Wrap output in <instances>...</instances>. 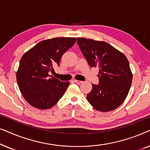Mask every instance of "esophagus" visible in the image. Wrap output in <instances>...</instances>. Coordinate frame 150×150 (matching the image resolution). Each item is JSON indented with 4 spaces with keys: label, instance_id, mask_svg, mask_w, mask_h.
Returning a JSON list of instances; mask_svg holds the SVG:
<instances>
[{
    "label": "esophagus",
    "instance_id": "obj_1",
    "mask_svg": "<svg viewBox=\"0 0 150 150\" xmlns=\"http://www.w3.org/2000/svg\"><path fill=\"white\" fill-rule=\"evenodd\" d=\"M73 81L74 82V83H77V84H81V83H83V81H77V80H74Z\"/></svg>",
    "mask_w": 150,
    "mask_h": 150
}]
</instances>
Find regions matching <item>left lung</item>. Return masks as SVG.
Segmentation results:
<instances>
[{
	"mask_svg": "<svg viewBox=\"0 0 150 150\" xmlns=\"http://www.w3.org/2000/svg\"><path fill=\"white\" fill-rule=\"evenodd\" d=\"M77 43L91 67H99V84H92L87 100L97 110L110 111L128 96L132 74L126 57L105 42L77 38Z\"/></svg>",
	"mask_w": 150,
	"mask_h": 150,
	"instance_id": "8db88e82",
	"label": "left lung"
}]
</instances>
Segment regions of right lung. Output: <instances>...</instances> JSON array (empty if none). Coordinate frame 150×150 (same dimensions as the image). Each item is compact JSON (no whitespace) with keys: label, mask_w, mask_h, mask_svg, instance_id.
I'll use <instances>...</instances> for the list:
<instances>
[{"label":"right lung","mask_w":150,"mask_h":150,"mask_svg":"<svg viewBox=\"0 0 150 150\" xmlns=\"http://www.w3.org/2000/svg\"><path fill=\"white\" fill-rule=\"evenodd\" d=\"M76 42L75 38L44 40L20 59L16 78L20 91L28 104L39 109L52 107L65 93L69 82H61L49 73L59 66L63 54Z\"/></svg>","instance_id":"1"}]
</instances>
